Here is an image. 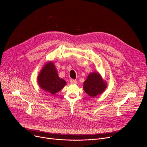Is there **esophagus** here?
Instances as JSON below:
<instances>
[{
	"label": "esophagus",
	"instance_id": "1",
	"mask_svg": "<svg viewBox=\"0 0 147 147\" xmlns=\"http://www.w3.org/2000/svg\"><path fill=\"white\" fill-rule=\"evenodd\" d=\"M70 81L71 84H76L77 83V81L76 80H74V79H71Z\"/></svg>",
	"mask_w": 147,
	"mask_h": 147
}]
</instances>
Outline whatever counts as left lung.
I'll use <instances>...</instances> for the list:
<instances>
[{
	"label": "left lung",
	"instance_id": "1",
	"mask_svg": "<svg viewBox=\"0 0 147 147\" xmlns=\"http://www.w3.org/2000/svg\"><path fill=\"white\" fill-rule=\"evenodd\" d=\"M107 86V84L98 73H92L89 74L84 82V90L89 96L95 97L101 94Z\"/></svg>",
	"mask_w": 147,
	"mask_h": 147
}]
</instances>
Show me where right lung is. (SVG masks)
<instances>
[{
  "mask_svg": "<svg viewBox=\"0 0 147 147\" xmlns=\"http://www.w3.org/2000/svg\"><path fill=\"white\" fill-rule=\"evenodd\" d=\"M40 87L54 95L63 88L66 82L58 76L56 69L52 62H49L42 69L38 77Z\"/></svg>",
  "mask_w": 147,
  "mask_h": 147,
  "instance_id": "right-lung-1",
  "label": "right lung"
}]
</instances>
